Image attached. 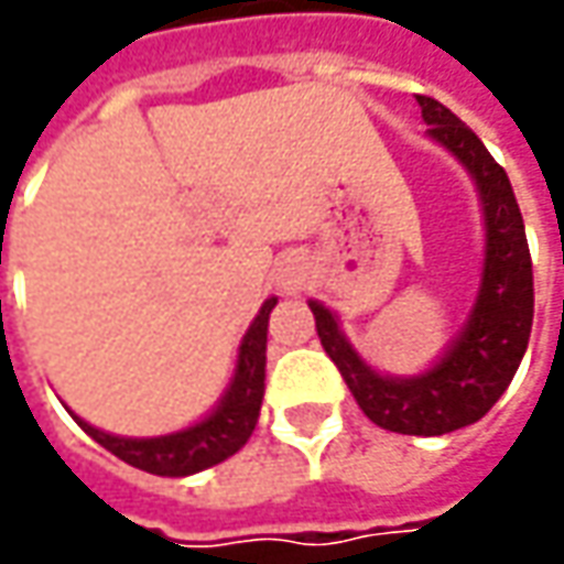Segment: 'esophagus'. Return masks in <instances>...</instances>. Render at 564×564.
Listing matches in <instances>:
<instances>
[{"label":"esophagus","mask_w":564,"mask_h":564,"mask_svg":"<svg viewBox=\"0 0 564 564\" xmlns=\"http://www.w3.org/2000/svg\"><path fill=\"white\" fill-rule=\"evenodd\" d=\"M279 285H282L285 292H297V272L294 270L279 272Z\"/></svg>","instance_id":"1"}]
</instances>
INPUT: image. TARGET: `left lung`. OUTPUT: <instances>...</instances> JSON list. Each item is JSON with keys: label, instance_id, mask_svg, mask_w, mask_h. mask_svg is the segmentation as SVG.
<instances>
[{"label": "left lung", "instance_id": "1", "mask_svg": "<svg viewBox=\"0 0 564 564\" xmlns=\"http://www.w3.org/2000/svg\"><path fill=\"white\" fill-rule=\"evenodd\" d=\"M417 102L430 134L445 143L477 178L487 213V267L467 329L430 373L389 379L373 373L351 351L338 333L336 316L323 304L311 301V311L326 355L336 360L338 373L370 421L408 436H443L480 421L509 389L531 338L533 267L524 219L506 169L440 99L417 94Z\"/></svg>", "mask_w": 564, "mask_h": 564}]
</instances>
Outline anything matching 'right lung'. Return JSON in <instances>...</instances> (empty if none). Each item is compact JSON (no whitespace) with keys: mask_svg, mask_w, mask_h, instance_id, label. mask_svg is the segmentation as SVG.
<instances>
[{"mask_svg":"<svg viewBox=\"0 0 564 564\" xmlns=\"http://www.w3.org/2000/svg\"><path fill=\"white\" fill-rule=\"evenodd\" d=\"M272 307H275V297H270L260 316L253 319V326L241 341L238 373H235L226 401L204 423L191 426L185 433L160 436V440H121V436H109L77 417L75 421L80 423V430L87 436H94L116 458L128 462L131 467H141L147 474H156V477H187V474H197L204 467L226 462L248 443L253 426H257V417H260L263 377H267V323H270Z\"/></svg>","mask_w":564,"mask_h":564,"instance_id":"right-lung-1","label":"right lung"}]
</instances>
